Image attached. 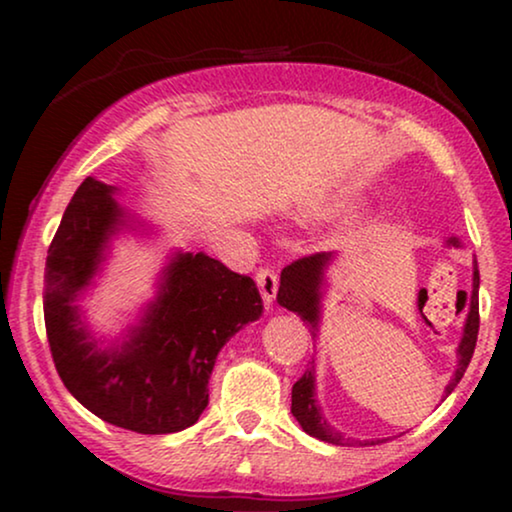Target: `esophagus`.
I'll use <instances>...</instances> for the list:
<instances>
[{
    "label": "esophagus",
    "instance_id": "esophagus-1",
    "mask_svg": "<svg viewBox=\"0 0 512 512\" xmlns=\"http://www.w3.org/2000/svg\"><path fill=\"white\" fill-rule=\"evenodd\" d=\"M256 284H258V291H261V296L265 303H272L277 296V286H279V277L272 272L270 268H261L256 272Z\"/></svg>",
    "mask_w": 512,
    "mask_h": 512
}]
</instances>
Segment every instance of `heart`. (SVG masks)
I'll return each mask as SVG.
<instances>
[{"mask_svg":"<svg viewBox=\"0 0 512 512\" xmlns=\"http://www.w3.org/2000/svg\"><path fill=\"white\" fill-rule=\"evenodd\" d=\"M340 205H338V202H335V205H328L326 209H324V212H333V209H338Z\"/></svg>","mask_w":512,"mask_h":512,"instance_id":"obj_1","label":"heart"}]
</instances>
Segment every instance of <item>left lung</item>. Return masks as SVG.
Wrapping results in <instances>:
<instances>
[{
    "instance_id": "left-lung-1",
    "label": "left lung",
    "mask_w": 512,
    "mask_h": 512,
    "mask_svg": "<svg viewBox=\"0 0 512 512\" xmlns=\"http://www.w3.org/2000/svg\"><path fill=\"white\" fill-rule=\"evenodd\" d=\"M447 247H459L457 237H450L445 242ZM335 261L333 251H321V254H312L305 258H298L296 263L286 265L282 270V279H279V291H277V303L286 307V310L296 312L307 326L312 328V335L317 338L319 324H321V300H324L326 289V270L328 265ZM478 289H480V272L478 263H473V291H471V312H468L464 335L457 347V370H454L450 384L445 387V396H450L454 387H457L461 377H464L468 363H471L475 342H478V326H480V314H478ZM424 291V289H422ZM419 291V298H422ZM291 412L298 419V424L303 426L305 433L310 436L326 440L333 445H377L382 440H354L345 438L340 431H335L331 424L321 417V408L317 401V384H314V359L312 366L305 370V375L293 384L291 391Z\"/></svg>"
}]
</instances>
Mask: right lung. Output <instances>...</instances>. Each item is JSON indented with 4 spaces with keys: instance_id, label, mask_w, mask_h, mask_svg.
Wrapping results in <instances>:
<instances>
[{
    "instance_id": "right-lung-1",
    "label": "right lung",
    "mask_w": 512,
    "mask_h": 512,
    "mask_svg": "<svg viewBox=\"0 0 512 512\" xmlns=\"http://www.w3.org/2000/svg\"><path fill=\"white\" fill-rule=\"evenodd\" d=\"M116 193V186L86 177L62 214L44 275L48 345L69 394L93 415L146 436L177 433L198 422L216 356L261 317L263 300L251 277L202 251H174L135 324L118 338H95L79 300L118 235L151 233L118 205Z\"/></svg>"
}]
</instances>
